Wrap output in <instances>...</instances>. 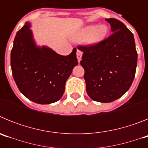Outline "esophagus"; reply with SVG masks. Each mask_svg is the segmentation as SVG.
I'll use <instances>...</instances> for the list:
<instances>
[{
	"label": "esophagus",
	"instance_id": "1",
	"mask_svg": "<svg viewBox=\"0 0 148 148\" xmlns=\"http://www.w3.org/2000/svg\"><path fill=\"white\" fill-rule=\"evenodd\" d=\"M82 54H83V53H82V51L80 50V49H77L76 56H77V58H78V62H80L81 59H82Z\"/></svg>",
	"mask_w": 148,
	"mask_h": 148
}]
</instances>
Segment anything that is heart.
<instances>
[{
	"label": "heart",
	"instance_id": "b5f03b06",
	"mask_svg": "<svg viewBox=\"0 0 148 148\" xmlns=\"http://www.w3.org/2000/svg\"><path fill=\"white\" fill-rule=\"evenodd\" d=\"M108 26L90 25L84 27L73 35V40L76 41L87 40L89 44H98L104 40L108 34Z\"/></svg>",
	"mask_w": 148,
	"mask_h": 148
}]
</instances>
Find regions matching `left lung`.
Listing matches in <instances>:
<instances>
[{
    "label": "left lung",
    "instance_id": "obj_1",
    "mask_svg": "<svg viewBox=\"0 0 148 148\" xmlns=\"http://www.w3.org/2000/svg\"><path fill=\"white\" fill-rule=\"evenodd\" d=\"M113 32L98 44L79 45L86 90L95 101L108 103L130 89L136 74L137 55L133 34L116 18L105 19Z\"/></svg>",
    "mask_w": 148,
    "mask_h": 148
}]
</instances>
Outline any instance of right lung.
<instances>
[{"label":"right lung","mask_w":148,"mask_h":148,"mask_svg":"<svg viewBox=\"0 0 148 148\" xmlns=\"http://www.w3.org/2000/svg\"><path fill=\"white\" fill-rule=\"evenodd\" d=\"M27 22L18 31L11 51L12 76L23 95L35 103L47 104L62 97L65 84L78 64L76 48L61 56L46 47H38Z\"/></svg>","instance_id":"right-lung-1"}]
</instances>
